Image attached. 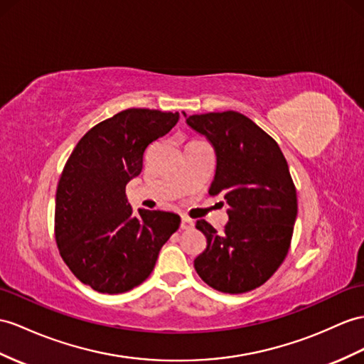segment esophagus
<instances>
[{
	"label": "esophagus",
	"mask_w": 364,
	"mask_h": 364,
	"mask_svg": "<svg viewBox=\"0 0 364 364\" xmlns=\"http://www.w3.org/2000/svg\"><path fill=\"white\" fill-rule=\"evenodd\" d=\"M194 227V223L193 220L190 219V218H187V216H182V220H181V228L182 230H190V228H193Z\"/></svg>",
	"instance_id": "obj_1"
}]
</instances>
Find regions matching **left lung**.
Masks as SVG:
<instances>
[{
    "instance_id": "1",
    "label": "left lung",
    "mask_w": 364,
    "mask_h": 364,
    "mask_svg": "<svg viewBox=\"0 0 364 364\" xmlns=\"http://www.w3.org/2000/svg\"><path fill=\"white\" fill-rule=\"evenodd\" d=\"M187 123L215 146L218 165L208 193L223 194L228 215L223 232L203 219L196 223L207 249L194 269L215 290L245 294L286 259L298 213L295 183L279 145L244 114H194Z\"/></svg>"
}]
</instances>
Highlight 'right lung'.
I'll return each instance as SVG.
<instances>
[{"label": "right lung", "mask_w": 364, "mask_h": 364, "mask_svg": "<svg viewBox=\"0 0 364 364\" xmlns=\"http://www.w3.org/2000/svg\"><path fill=\"white\" fill-rule=\"evenodd\" d=\"M177 120L179 112L125 109L92 127L68 159L55 196V241L69 270L95 291L115 295L141 284L179 228L174 213H132L125 193L146 148Z\"/></svg>", "instance_id": "add662e5"}]
</instances>
